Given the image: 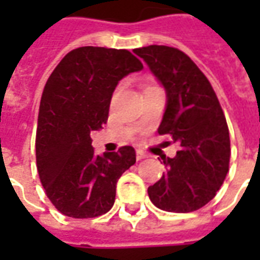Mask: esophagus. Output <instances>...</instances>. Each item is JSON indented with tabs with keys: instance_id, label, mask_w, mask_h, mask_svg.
<instances>
[{
	"instance_id": "obj_1",
	"label": "esophagus",
	"mask_w": 260,
	"mask_h": 260,
	"mask_svg": "<svg viewBox=\"0 0 260 260\" xmlns=\"http://www.w3.org/2000/svg\"><path fill=\"white\" fill-rule=\"evenodd\" d=\"M146 157H147V154L143 152V150H141V149H138V150H136V158H138V160H142V158H146Z\"/></svg>"
}]
</instances>
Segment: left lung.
I'll use <instances>...</instances> for the list:
<instances>
[{
    "mask_svg": "<svg viewBox=\"0 0 260 260\" xmlns=\"http://www.w3.org/2000/svg\"><path fill=\"white\" fill-rule=\"evenodd\" d=\"M166 90L167 103L160 135H171L181 149L161 157L166 173L147 188L154 206L188 213L205 206L225 180L230 164V134L210 82L185 53L167 46L135 48Z\"/></svg>",
    "mask_w": 260,
    "mask_h": 260,
    "instance_id": "1",
    "label": "left lung"
}]
</instances>
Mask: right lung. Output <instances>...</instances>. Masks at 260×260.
Instances as JSON below:
<instances>
[{
	"mask_svg": "<svg viewBox=\"0 0 260 260\" xmlns=\"http://www.w3.org/2000/svg\"><path fill=\"white\" fill-rule=\"evenodd\" d=\"M143 65L128 50L79 47L61 59L43 90L36 134L39 177L57 210L74 218L107 213L135 149L94 153L91 131L107 122L110 102L126 75Z\"/></svg>",
	"mask_w": 260,
	"mask_h": 260,
	"instance_id": "right-lung-1",
	"label": "right lung"
}]
</instances>
